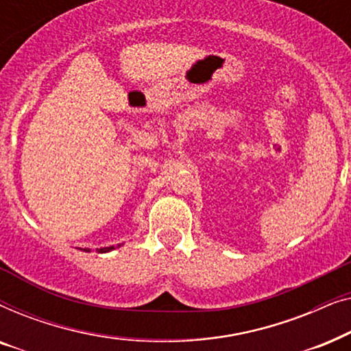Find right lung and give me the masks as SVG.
<instances>
[{"mask_svg": "<svg viewBox=\"0 0 351 351\" xmlns=\"http://www.w3.org/2000/svg\"><path fill=\"white\" fill-rule=\"evenodd\" d=\"M121 246V244H118V247ZM114 249V246H108V247H100V249H97V252H100V254H105V252H110V251H113ZM81 251H84V252H90V249H88V247H84V249H81Z\"/></svg>", "mask_w": 351, "mask_h": 351, "instance_id": "obj_1", "label": "right lung"}]
</instances>
